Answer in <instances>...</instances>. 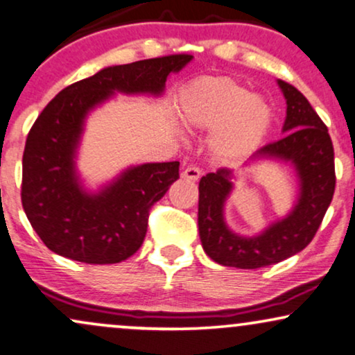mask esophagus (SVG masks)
I'll list each match as a JSON object with an SVG mask.
<instances>
[{"label":"esophagus","instance_id":"1","mask_svg":"<svg viewBox=\"0 0 355 355\" xmlns=\"http://www.w3.org/2000/svg\"><path fill=\"white\" fill-rule=\"evenodd\" d=\"M201 177V168L196 167V165H188V167L183 170L182 172V178H185V180H200Z\"/></svg>","mask_w":355,"mask_h":355}]
</instances>
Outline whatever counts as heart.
<instances>
[{
  "label": "heart",
  "instance_id": "1",
  "mask_svg": "<svg viewBox=\"0 0 355 355\" xmlns=\"http://www.w3.org/2000/svg\"><path fill=\"white\" fill-rule=\"evenodd\" d=\"M180 118L190 128L216 131L211 141L224 162H237L257 149L272 123L262 98L230 77H203L182 92Z\"/></svg>",
  "mask_w": 355,
  "mask_h": 355
}]
</instances>
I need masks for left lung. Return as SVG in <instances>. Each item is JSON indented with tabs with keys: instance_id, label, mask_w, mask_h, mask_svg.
Instances as JSON below:
<instances>
[{
	"instance_id": "obj_1",
	"label": "left lung",
	"mask_w": 355,
	"mask_h": 355,
	"mask_svg": "<svg viewBox=\"0 0 355 355\" xmlns=\"http://www.w3.org/2000/svg\"><path fill=\"white\" fill-rule=\"evenodd\" d=\"M286 100L284 137L263 146L255 157L291 162L300 177V198L293 211L255 237L227 230L224 201L232 190V173L218 168L200 180L198 230L205 252L226 267L260 268L273 266L303 250L320 230L336 188L334 147L326 124L293 85L278 80Z\"/></svg>"
}]
</instances>
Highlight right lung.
Listing matches in <instances>:
<instances>
[{
    "instance_id": "right-lung-1",
    "label": "right lung",
    "mask_w": 355,
    "mask_h": 355,
    "mask_svg": "<svg viewBox=\"0 0 355 355\" xmlns=\"http://www.w3.org/2000/svg\"><path fill=\"white\" fill-rule=\"evenodd\" d=\"M193 55L175 53L107 67L62 89L35 119L22 155L21 201L52 252L85 263H118L144 242L149 211L178 180L180 162L129 168L96 195L78 185L73 157L85 116L113 95H160L170 71Z\"/></svg>"
}]
</instances>
